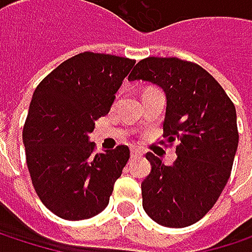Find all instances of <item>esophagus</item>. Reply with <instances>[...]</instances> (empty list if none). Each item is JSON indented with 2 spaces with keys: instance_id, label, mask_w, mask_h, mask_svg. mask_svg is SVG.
<instances>
[{
  "instance_id": "esophagus-1",
  "label": "esophagus",
  "mask_w": 252,
  "mask_h": 252,
  "mask_svg": "<svg viewBox=\"0 0 252 252\" xmlns=\"http://www.w3.org/2000/svg\"><path fill=\"white\" fill-rule=\"evenodd\" d=\"M143 153H141V150H138V149H132L131 150V159H137V158H140Z\"/></svg>"
}]
</instances>
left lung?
Returning a JSON list of instances; mask_svg holds the SVG:
<instances>
[{"label":"left lung","instance_id":"left-lung-1","mask_svg":"<svg viewBox=\"0 0 252 252\" xmlns=\"http://www.w3.org/2000/svg\"><path fill=\"white\" fill-rule=\"evenodd\" d=\"M128 80L163 90L165 135L178 143L171 166L146 155L152 171L141 182L143 209L162 226H189L215 206L230 176L239 140L235 106L204 68L178 58L141 60Z\"/></svg>","mask_w":252,"mask_h":252}]
</instances>
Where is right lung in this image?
<instances>
[{
	"mask_svg": "<svg viewBox=\"0 0 252 252\" xmlns=\"http://www.w3.org/2000/svg\"><path fill=\"white\" fill-rule=\"evenodd\" d=\"M134 64L83 52L45 77L32 96L23 128L27 168L40 201L63 219L99 215L129 159L126 146L94 155L90 134Z\"/></svg>",
	"mask_w": 252,
	"mask_h": 252,
	"instance_id": "1",
	"label": "right lung"
}]
</instances>
